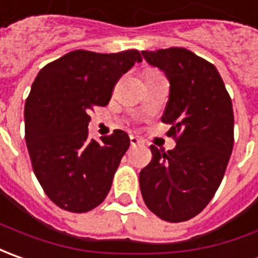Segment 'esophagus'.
<instances>
[{
    "label": "esophagus",
    "instance_id": "esophagus-1",
    "mask_svg": "<svg viewBox=\"0 0 258 258\" xmlns=\"http://www.w3.org/2000/svg\"><path fill=\"white\" fill-rule=\"evenodd\" d=\"M130 143H131V146L133 147L140 146V144H141V140L137 137H134V136H131V137H130Z\"/></svg>",
    "mask_w": 258,
    "mask_h": 258
}]
</instances>
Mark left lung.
<instances>
[{
  "mask_svg": "<svg viewBox=\"0 0 258 258\" xmlns=\"http://www.w3.org/2000/svg\"><path fill=\"white\" fill-rule=\"evenodd\" d=\"M170 83L161 117L179 134L177 146L163 153L151 146L153 160L140 173L144 203L165 221L197 216L216 194L234 144V114L217 68L185 48L141 51Z\"/></svg>",
  "mask_w": 258,
  "mask_h": 258,
  "instance_id": "obj_1",
  "label": "left lung"
}]
</instances>
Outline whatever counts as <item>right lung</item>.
Wrapping results in <instances>:
<instances>
[{"mask_svg":"<svg viewBox=\"0 0 258 258\" xmlns=\"http://www.w3.org/2000/svg\"><path fill=\"white\" fill-rule=\"evenodd\" d=\"M136 62L137 49H77L35 77L24 110L25 141L35 177L58 207L85 213L107 197L130 137L115 130L101 141L90 138L88 112L108 104L114 84Z\"/></svg>","mask_w":258,"mask_h":258,"instance_id":"1","label":"right lung"}]
</instances>
